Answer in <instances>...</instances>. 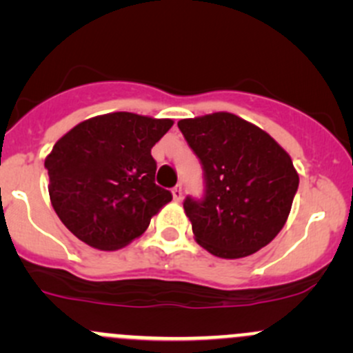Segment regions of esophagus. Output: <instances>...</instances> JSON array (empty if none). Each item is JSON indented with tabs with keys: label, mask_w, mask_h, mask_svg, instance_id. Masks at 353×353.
I'll list each match as a JSON object with an SVG mask.
<instances>
[{
	"label": "esophagus",
	"mask_w": 353,
	"mask_h": 353,
	"mask_svg": "<svg viewBox=\"0 0 353 353\" xmlns=\"http://www.w3.org/2000/svg\"><path fill=\"white\" fill-rule=\"evenodd\" d=\"M172 198L176 199V201H181V199H183V188L181 186L172 188Z\"/></svg>",
	"instance_id": "obj_1"
}]
</instances>
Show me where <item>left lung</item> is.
<instances>
[{"label": "left lung", "mask_w": 353, "mask_h": 353, "mask_svg": "<svg viewBox=\"0 0 353 353\" xmlns=\"http://www.w3.org/2000/svg\"><path fill=\"white\" fill-rule=\"evenodd\" d=\"M203 167L205 194L186 196L196 243L225 259L272 243L299 188L290 155L263 130L230 112L177 123Z\"/></svg>", "instance_id": "obj_1"}]
</instances>
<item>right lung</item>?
<instances>
[{"mask_svg":"<svg viewBox=\"0 0 353 353\" xmlns=\"http://www.w3.org/2000/svg\"><path fill=\"white\" fill-rule=\"evenodd\" d=\"M172 119L110 112L77 124L46 159L49 198L71 234L92 248L114 251L147 230L172 199L155 184L152 147Z\"/></svg>","mask_w":353,"mask_h":353,"instance_id":"obj_1","label":"right lung"}]
</instances>
